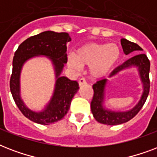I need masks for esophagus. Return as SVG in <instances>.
<instances>
[{"instance_id": "1", "label": "esophagus", "mask_w": 157, "mask_h": 157, "mask_svg": "<svg viewBox=\"0 0 157 157\" xmlns=\"http://www.w3.org/2000/svg\"><path fill=\"white\" fill-rule=\"evenodd\" d=\"M78 83L80 86H83V85H86V79L85 78H81V79H79V81H78Z\"/></svg>"}]
</instances>
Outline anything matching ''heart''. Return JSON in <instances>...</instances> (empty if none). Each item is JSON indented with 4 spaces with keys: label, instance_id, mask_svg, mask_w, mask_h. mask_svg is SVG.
<instances>
[{
    "label": "heart",
    "instance_id": "b5f03b06",
    "mask_svg": "<svg viewBox=\"0 0 157 157\" xmlns=\"http://www.w3.org/2000/svg\"><path fill=\"white\" fill-rule=\"evenodd\" d=\"M121 50L117 44L86 43L81 45L74 54L67 56V65L75 71H80L82 66L90 67L91 76L101 78L112 71L119 62Z\"/></svg>",
    "mask_w": 157,
    "mask_h": 157
}]
</instances>
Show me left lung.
Here are the masks:
<instances>
[{"mask_svg": "<svg viewBox=\"0 0 157 157\" xmlns=\"http://www.w3.org/2000/svg\"><path fill=\"white\" fill-rule=\"evenodd\" d=\"M122 49L124 54H129L133 51H140L143 50L139 45L136 43L131 42L129 40L122 38L121 40ZM132 66L137 67L139 70V76L141 78L144 86V92L142 94L140 100L138 104L127 112H114L111 110L106 109L103 107L104 102V91L105 87L107 85V79H103L101 81H97L93 86L94 96L93 99L91 101V112L93 113L94 119L101 124H109V125H117L121 124L125 122L129 121V120L134 118L139 112L141 110L144 105L148 96L149 90H150V80H149V71H150V61L147 59L146 54H137L135 56L132 57L124 63L117 67L112 73L110 74L109 77L115 76L119 71H122L125 68L130 67Z\"/></svg>", "mask_w": 157, "mask_h": 157, "instance_id": "left-lung-1", "label": "left lung"}]
</instances>
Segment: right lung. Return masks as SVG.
I'll return each mask as SVG.
<instances>
[{
    "label": "right lung",
    "instance_id": "add662e5",
    "mask_svg": "<svg viewBox=\"0 0 157 157\" xmlns=\"http://www.w3.org/2000/svg\"><path fill=\"white\" fill-rule=\"evenodd\" d=\"M71 37L67 33L46 31L28 38L18 46L13 59L10 88L16 105L23 116L37 124H50L63 119L67 113L71 99L79 90V84L66 76H60L67 63V43ZM38 55L47 56L53 63L56 83L52 98L42 112H33L25 107L20 97V72L24 63Z\"/></svg>",
    "mask_w": 157,
    "mask_h": 157
}]
</instances>
